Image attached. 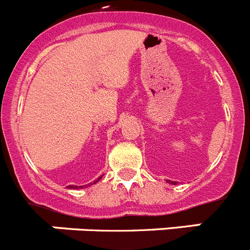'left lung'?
<instances>
[{
    "label": "left lung",
    "instance_id": "1",
    "mask_svg": "<svg viewBox=\"0 0 250 250\" xmlns=\"http://www.w3.org/2000/svg\"><path fill=\"white\" fill-rule=\"evenodd\" d=\"M167 183H170V184H172V185H176V181H170V180H167Z\"/></svg>",
    "mask_w": 250,
    "mask_h": 250
}]
</instances>
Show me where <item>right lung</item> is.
Returning <instances> with one entry per match:
<instances>
[{"label": "right lung", "instance_id": "add662e5", "mask_svg": "<svg viewBox=\"0 0 250 250\" xmlns=\"http://www.w3.org/2000/svg\"><path fill=\"white\" fill-rule=\"evenodd\" d=\"M100 179H101V178H100ZM100 179H99V180H100ZM99 180H97V181H99ZM97 181H96V183H97ZM96 183H95V184H96ZM69 188H79V186H74V185L71 186V185H70ZM80 188H83V186H80Z\"/></svg>", "mask_w": 250, "mask_h": 250}]
</instances>
